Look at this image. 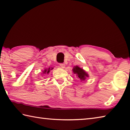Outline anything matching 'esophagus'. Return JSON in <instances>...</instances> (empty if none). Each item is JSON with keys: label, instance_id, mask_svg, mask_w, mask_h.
Segmentation results:
<instances>
[{"label": "esophagus", "instance_id": "34e87169", "mask_svg": "<svg viewBox=\"0 0 130 130\" xmlns=\"http://www.w3.org/2000/svg\"><path fill=\"white\" fill-rule=\"evenodd\" d=\"M60 67L61 68H65V64H64V63H60Z\"/></svg>", "mask_w": 130, "mask_h": 130}]
</instances>
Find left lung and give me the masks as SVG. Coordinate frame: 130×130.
I'll use <instances>...</instances> for the list:
<instances>
[{"instance_id":"left-lung-1","label":"left lung","mask_w":130,"mask_h":130,"mask_svg":"<svg viewBox=\"0 0 130 130\" xmlns=\"http://www.w3.org/2000/svg\"><path fill=\"white\" fill-rule=\"evenodd\" d=\"M73 72L76 74V76L78 77V78L81 81H83L85 80L86 78V77H88L89 75L87 74L83 68H81L80 67H79L78 66H75L73 68Z\"/></svg>"}]
</instances>
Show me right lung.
I'll use <instances>...</instances> for the list:
<instances>
[{
  "instance_id": "obj_1",
  "label": "right lung",
  "mask_w": 130,
  "mask_h": 130,
  "mask_svg": "<svg viewBox=\"0 0 130 130\" xmlns=\"http://www.w3.org/2000/svg\"><path fill=\"white\" fill-rule=\"evenodd\" d=\"M53 68H47V69H45V70L43 71V74H45V73H46V74H48L49 73V72H50V70H53Z\"/></svg>"
}]
</instances>
